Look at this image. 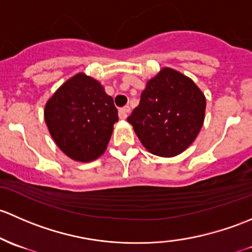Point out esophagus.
Instances as JSON below:
<instances>
[{
    "label": "esophagus",
    "instance_id": "1",
    "mask_svg": "<svg viewBox=\"0 0 252 252\" xmlns=\"http://www.w3.org/2000/svg\"><path fill=\"white\" fill-rule=\"evenodd\" d=\"M129 111H131V109H129L128 105H126V107L121 108L120 110H119V116H120V119H123V120H125V119H127V116H128Z\"/></svg>",
    "mask_w": 252,
    "mask_h": 252
}]
</instances>
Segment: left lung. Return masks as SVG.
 Listing matches in <instances>:
<instances>
[{
	"instance_id": "1",
	"label": "left lung",
	"mask_w": 252,
	"mask_h": 252,
	"mask_svg": "<svg viewBox=\"0 0 252 252\" xmlns=\"http://www.w3.org/2000/svg\"><path fill=\"white\" fill-rule=\"evenodd\" d=\"M206 98L190 77L162 68L147 82L139 105L127 121L148 152L171 158L198 137L205 120Z\"/></svg>"
}]
</instances>
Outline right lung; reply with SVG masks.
Segmentation results:
<instances>
[{"instance_id": "1", "label": "right lung", "mask_w": 252, "mask_h": 252, "mask_svg": "<svg viewBox=\"0 0 252 252\" xmlns=\"http://www.w3.org/2000/svg\"><path fill=\"white\" fill-rule=\"evenodd\" d=\"M54 143L70 159L90 162L107 149L119 120L114 100L99 81L84 72L66 80L43 110Z\"/></svg>"}]
</instances>
